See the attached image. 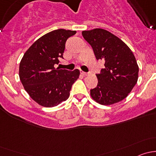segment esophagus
Segmentation results:
<instances>
[{
  "mask_svg": "<svg viewBox=\"0 0 156 156\" xmlns=\"http://www.w3.org/2000/svg\"><path fill=\"white\" fill-rule=\"evenodd\" d=\"M81 74H82L83 75H84V76H87V75H88V73H87V72H81Z\"/></svg>",
  "mask_w": 156,
  "mask_h": 156,
  "instance_id": "34e87169",
  "label": "esophagus"
}]
</instances>
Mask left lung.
Returning <instances> with one entry per match:
<instances>
[{"instance_id": "left-lung-1", "label": "left lung", "mask_w": 156, "mask_h": 156, "mask_svg": "<svg viewBox=\"0 0 156 156\" xmlns=\"http://www.w3.org/2000/svg\"><path fill=\"white\" fill-rule=\"evenodd\" d=\"M82 35L97 59L105 62V68L97 75V86L90 90L91 98L104 106L123 100L137 82L139 67L133 52L123 41L105 29L83 31Z\"/></svg>"}]
</instances>
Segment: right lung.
Segmentation results:
<instances>
[{
  "label": "right lung",
  "instance_id": "obj_1",
  "mask_svg": "<svg viewBox=\"0 0 156 156\" xmlns=\"http://www.w3.org/2000/svg\"><path fill=\"white\" fill-rule=\"evenodd\" d=\"M76 31L57 29L47 33L32 44L23 55L19 75L24 89L34 102L44 107H53L66 101L80 71L54 67L62 58L67 39Z\"/></svg>",
  "mask_w": 156,
  "mask_h": 156
}]
</instances>
